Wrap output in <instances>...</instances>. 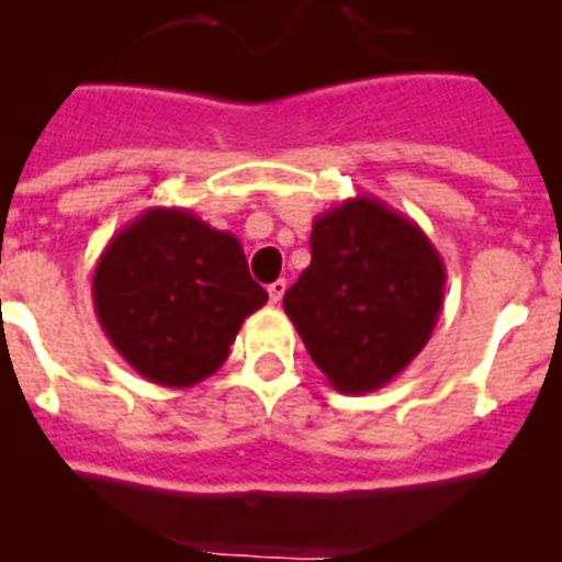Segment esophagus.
Here are the masks:
<instances>
[{
	"label": "esophagus",
	"mask_w": 562,
	"mask_h": 562,
	"mask_svg": "<svg viewBox=\"0 0 562 562\" xmlns=\"http://www.w3.org/2000/svg\"><path fill=\"white\" fill-rule=\"evenodd\" d=\"M284 293H286V281H284V278H278L276 284H269V302H272V304L281 302V299H284Z\"/></svg>",
	"instance_id": "obj_1"
}]
</instances>
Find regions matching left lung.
I'll use <instances>...</instances> for the list:
<instances>
[{"label":"left lung","mask_w":562,"mask_h":562,"mask_svg":"<svg viewBox=\"0 0 562 562\" xmlns=\"http://www.w3.org/2000/svg\"><path fill=\"white\" fill-rule=\"evenodd\" d=\"M446 267L428 234L375 195L313 220L311 267L284 311L334 390L375 393L411 367L437 328Z\"/></svg>","instance_id":"obj_1"}]
</instances>
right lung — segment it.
<instances>
[{"instance_id": "add662e5", "label": "right lung", "mask_w": 562, "mask_h": 562, "mask_svg": "<svg viewBox=\"0 0 562 562\" xmlns=\"http://www.w3.org/2000/svg\"><path fill=\"white\" fill-rule=\"evenodd\" d=\"M267 299L240 240L187 207L143 211L93 269V307L111 346L146 381L176 390L211 378Z\"/></svg>"}]
</instances>
